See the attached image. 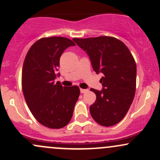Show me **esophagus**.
I'll use <instances>...</instances> for the list:
<instances>
[{
    "label": "esophagus",
    "mask_w": 160,
    "mask_h": 160,
    "mask_svg": "<svg viewBox=\"0 0 160 160\" xmlns=\"http://www.w3.org/2000/svg\"><path fill=\"white\" fill-rule=\"evenodd\" d=\"M80 93H85L86 92H88V89H80Z\"/></svg>",
    "instance_id": "obj_1"
}]
</instances>
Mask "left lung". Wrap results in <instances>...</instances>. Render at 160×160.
Returning <instances> with one entry per match:
<instances>
[{
    "mask_svg": "<svg viewBox=\"0 0 160 160\" xmlns=\"http://www.w3.org/2000/svg\"><path fill=\"white\" fill-rule=\"evenodd\" d=\"M73 40L89 57L97 74L102 73L101 91L89 108L94 120L103 126L118 123L133 102L136 88V64L128 47L115 38L101 36Z\"/></svg>",
    "mask_w": 160,
    "mask_h": 160,
    "instance_id": "obj_1",
    "label": "left lung"
}]
</instances>
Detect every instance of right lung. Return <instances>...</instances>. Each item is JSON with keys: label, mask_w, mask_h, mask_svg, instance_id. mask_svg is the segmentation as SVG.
Masks as SVG:
<instances>
[{"label": "right lung", "mask_w": 160, "mask_h": 160, "mask_svg": "<svg viewBox=\"0 0 160 160\" xmlns=\"http://www.w3.org/2000/svg\"><path fill=\"white\" fill-rule=\"evenodd\" d=\"M75 46L62 37L41 38L32 46L24 61L22 86L25 102L40 124L61 128L68 124L80 95L78 86H62L59 77L60 57L68 47Z\"/></svg>", "instance_id": "obj_1"}]
</instances>
